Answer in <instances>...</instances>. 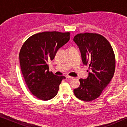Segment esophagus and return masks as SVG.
<instances>
[{
	"label": "esophagus",
	"mask_w": 127,
	"mask_h": 127,
	"mask_svg": "<svg viewBox=\"0 0 127 127\" xmlns=\"http://www.w3.org/2000/svg\"><path fill=\"white\" fill-rule=\"evenodd\" d=\"M66 79H73V77H72V76H66Z\"/></svg>",
	"instance_id": "1"
}]
</instances>
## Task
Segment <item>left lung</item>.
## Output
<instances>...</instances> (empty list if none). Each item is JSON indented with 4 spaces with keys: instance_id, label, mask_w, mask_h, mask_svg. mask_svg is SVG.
Segmentation results:
<instances>
[{
    "instance_id": "left-lung-1",
    "label": "left lung",
    "mask_w": 127,
    "mask_h": 127,
    "mask_svg": "<svg viewBox=\"0 0 127 127\" xmlns=\"http://www.w3.org/2000/svg\"><path fill=\"white\" fill-rule=\"evenodd\" d=\"M73 41L79 47L83 64L89 65L91 70L86 79L79 80L80 86L74 89V94L81 100L91 101L101 95L113 77V50L107 40L99 34H77Z\"/></svg>"
}]
</instances>
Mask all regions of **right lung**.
Returning <instances> with one entry per match:
<instances>
[{
  "instance_id": "1",
  "label": "right lung",
  "mask_w": 127,
  "mask_h": 127,
  "mask_svg": "<svg viewBox=\"0 0 127 127\" xmlns=\"http://www.w3.org/2000/svg\"><path fill=\"white\" fill-rule=\"evenodd\" d=\"M70 33L43 32L29 37L21 48L19 58L22 73L29 91L42 100L56 96L65 76L50 72L48 62L70 40Z\"/></svg>"
}]
</instances>
